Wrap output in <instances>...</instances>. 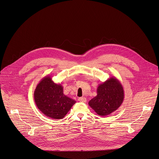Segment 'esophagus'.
I'll return each instance as SVG.
<instances>
[{
    "label": "esophagus",
    "instance_id": "1",
    "mask_svg": "<svg viewBox=\"0 0 159 159\" xmlns=\"http://www.w3.org/2000/svg\"><path fill=\"white\" fill-rule=\"evenodd\" d=\"M78 100H79V101H80L81 102H86V101H87V99L85 98H84V97L79 98L78 99Z\"/></svg>",
    "mask_w": 159,
    "mask_h": 159
}]
</instances>
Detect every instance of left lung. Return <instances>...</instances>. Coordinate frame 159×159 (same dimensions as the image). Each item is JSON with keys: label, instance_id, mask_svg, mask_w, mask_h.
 Segmentation results:
<instances>
[{"label": "left lung", "instance_id": "8db88e82", "mask_svg": "<svg viewBox=\"0 0 159 159\" xmlns=\"http://www.w3.org/2000/svg\"><path fill=\"white\" fill-rule=\"evenodd\" d=\"M124 98L123 87L115 77H111L97 88V96L88 104L99 116H106L116 111Z\"/></svg>", "mask_w": 159, "mask_h": 159}]
</instances>
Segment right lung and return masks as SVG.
Masks as SVG:
<instances>
[{"instance_id": "obj_1", "label": "right lung", "mask_w": 159, "mask_h": 159, "mask_svg": "<svg viewBox=\"0 0 159 159\" xmlns=\"http://www.w3.org/2000/svg\"><path fill=\"white\" fill-rule=\"evenodd\" d=\"M34 100L38 108L46 116L62 119L76 101L63 93L61 84L54 83L50 75L43 77L34 91Z\"/></svg>"}]
</instances>
